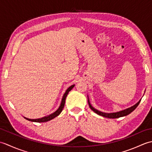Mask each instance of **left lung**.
I'll return each instance as SVG.
<instances>
[{
    "label": "left lung",
    "mask_w": 152,
    "mask_h": 152,
    "mask_svg": "<svg viewBox=\"0 0 152 152\" xmlns=\"http://www.w3.org/2000/svg\"><path fill=\"white\" fill-rule=\"evenodd\" d=\"M140 102V100L139 101H138L137 104H135L134 106H131V107L127 108L125 110H121V111H119V112H114V113H106V112H102L98 110L95 109V108H93V106H91V104H90L89 101V99H88V104L90 108H91L92 110L95 112L96 114H97L99 115H102L103 117H105V118H120V117H124V116L125 115H127L133 112V110H134L135 108H136L138 105L139 104V103Z\"/></svg>",
    "instance_id": "8db88e82"
}]
</instances>
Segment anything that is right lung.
<instances>
[{
    "label": "right lung",
    "instance_id": "1",
    "mask_svg": "<svg viewBox=\"0 0 152 152\" xmlns=\"http://www.w3.org/2000/svg\"><path fill=\"white\" fill-rule=\"evenodd\" d=\"M74 86H75V85L71 86L69 87V88L66 89V92L64 93V94L63 95V98H62V101H61V104H60V106L59 107V108H58L55 112H53V113H52V114H51L48 115L47 116H44V117H43V118H38V119H28V118H25V117H24V118H25L26 119H27V120L30 121L42 123V122H46V121H50L52 119L57 117V116L61 114V112H62L64 106V103H65V99H66V96L68 95V93H69V92L70 91V90L74 88Z\"/></svg>",
    "mask_w": 152,
    "mask_h": 152
}]
</instances>
